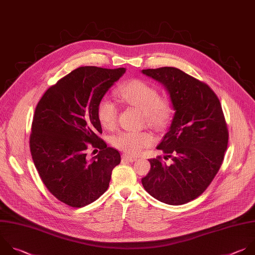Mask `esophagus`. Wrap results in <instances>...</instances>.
Masks as SVG:
<instances>
[{"label": "esophagus", "mask_w": 255, "mask_h": 255, "mask_svg": "<svg viewBox=\"0 0 255 255\" xmlns=\"http://www.w3.org/2000/svg\"><path fill=\"white\" fill-rule=\"evenodd\" d=\"M122 160L127 161V162H134V161L137 160V158L136 157H131V156H128V155H123Z\"/></svg>", "instance_id": "1"}]
</instances>
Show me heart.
I'll return each instance as SVG.
<instances>
[{
	"label": "heart",
	"instance_id": "b5f03b06",
	"mask_svg": "<svg viewBox=\"0 0 255 255\" xmlns=\"http://www.w3.org/2000/svg\"><path fill=\"white\" fill-rule=\"evenodd\" d=\"M116 96L127 105L141 110L147 124L156 130L163 129L170 120V106L160 99L158 89L144 80H128L117 89ZM118 112L116 104L107 98L101 99L97 105L98 121L106 130H113L116 127ZM153 143L154 137L147 131L120 132L112 138V145L115 148L133 156Z\"/></svg>",
	"mask_w": 255,
	"mask_h": 255
}]
</instances>
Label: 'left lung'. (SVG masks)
I'll return each mask as SVG.
<instances>
[{
  "label": "left lung",
  "mask_w": 255,
  "mask_h": 255,
  "mask_svg": "<svg viewBox=\"0 0 255 255\" xmlns=\"http://www.w3.org/2000/svg\"><path fill=\"white\" fill-rule=\"evenodd\" d=\"M162 83L175 114L157 149L170 158L149 159L151 168L142 178L144 189L157 200L185 204L209 186L224 159L228 129L220 101L208 85L174 67L142 70Z\"/></svg>",
  "instance_id": "1"
}]
</instances>
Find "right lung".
<instances>
[{
    "label": "right lung",
    "instance_id": "right-lung-1",
    "mask_svg": "<svg viewBox=\"0 0 255 255\" xmlns=\"http://www.w3.org/2000/svg\"><path fill=\"white\" fill-rule=\"evenodd\" d=\"M125 68L79 67L51 86L33 118L30 150L41 180L59 201L75 208L97 200L109 187L120 153L99 136L97 105ZM101 149L91 161L88 144Z\"/></svg>",
    "mask_w": 255,
    "mask_h": 255
}]
</instances>
